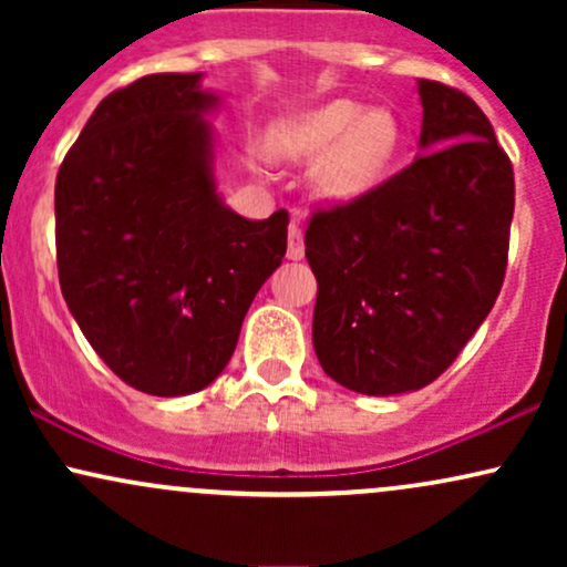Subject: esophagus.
I'll use <instances>...</instances> for the list:
<instances>
[{"mask_svg":"<svg viewBox=\"0 0 567 567\" xmlns=\"http://www.w3.org/2000/svg\"><path fill=\"white\" fill-rule=\"evenodd\" d=\"M288 258L290 261H301L303 258V231L298 224H290L288 229Z\"/></svg>","mask_w":567,"mask_h":567,"instance_id":"esophagus-1","label":"esophagus"}]
</instances>
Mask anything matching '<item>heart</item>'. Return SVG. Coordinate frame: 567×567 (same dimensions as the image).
Wrapping results in <instances>:
<instances>
[{"label": "heart", "instance_id": "1", "mask_svg": "<svg viewBox=\"0 0 567 567\" xmlns=\"http://www.w3.org/2000/svg\"><path fill=\"white\" fill-rule=\"evenodd\" d=\"M402 141L405 130L392 109L336 97L282 116L269 135V152L288 162L320 157L311 171V192L322 205L349 207L383 184Z\"/></svg>", "mask_w": 567, "mask_h": 567}]
</instances>
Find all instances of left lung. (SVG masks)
Masks as SVG:
<instances>
[{"mask_svg": "<svg viewBox=\"0 0 567 567\" xmlns=\"http://www.w3.org/2000/svg\"><path fill=\"white\" fill-rule=\"evenodd\" d=\"M419 95V157L357 205L315 213L303 237L317 360L370 396L437 379L491 315L506 271L512 162L470 95L432 80Z\"/></svg>", "mask_w": 567, "mask_h": 567, "instance_id": "left-lung-1", "label": "left lung"}]
</instances>
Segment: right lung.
<instances>
[{
    "label": "right lung",
    "instance_id": "add662e5",
    "mask_svg": "<svg viewBox=\"0 0 567 567\" xmlns=\"http://www.w3.org/2000/svg\"><path fill=\"white\" fill-rule=\"evenodd\" d=\"M220 95L148 74L106 95L55 181L58 277L71 317L138 392L184 396L229 365L288 247V213L252 220L218 192Z\"/></svg>",
    "mask_w": 567,
    "mask_h": 567
}]
</instances>
